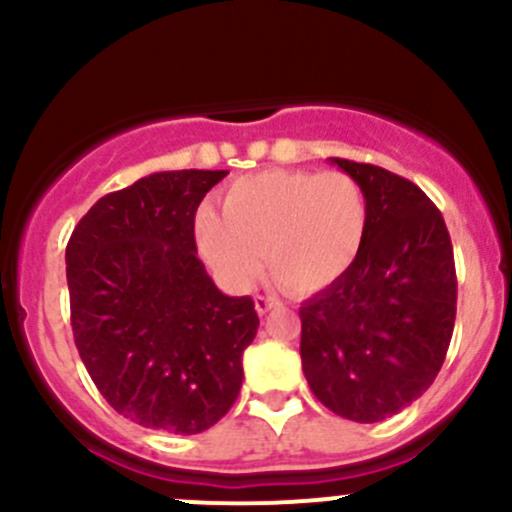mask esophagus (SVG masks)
<instances>
[{"label":"esophagus","instance_id":"1","mask_svg":"<svg viewBox=\"0 0 512 512\" xmlns=\"http://www.w3.org/2000/svg\"><path fill=\"white\" fill-rule=\"evenodd\" d=\"M277 307H280V299L265 297V294H257V297H255L257 314H267V312H272V309H277Z\"/></svg>","mask_w":512,"mask_h":512}]
</instances>
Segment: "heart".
<instances>
[{"label": "heart", "instance_id": "obj_1", "mask_svg": "<svg viewBox=\"0 0 512 512\" xmlns=\"http://www.w3.org/2000/svg\"><path fill=\"white\" fill-rule=\"evenodd\" d=\"M369 210L361 185L347 173L262 170L237 178L223 213H195V240L215 275L250 289L267 262L287 292L317 294L337 285L364 247Z\"/></svg>", "mask_w": 512, "mask_h": 512}]
</instances>
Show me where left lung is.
I'll use <instances>...</instances> for the list:
<instances>
[{
    "instance_id": "1",
    "label": "left lung",
    "mask_w": 512,
    "mask_h": 512,
    "mask_svg": "<svg viewBox=\"0 0 512 512\" xmlns=\"http://www.w3.org/2000/svg\"><path fill=\"white\" fill-rule=\"evenodd\" d=\"M369 210L354 267L299 307L302 371L337 416L376 423L433 384L456 322V265L443 215L418 185L379 165L329 158Z\"/></svg>"
}]
</instances>
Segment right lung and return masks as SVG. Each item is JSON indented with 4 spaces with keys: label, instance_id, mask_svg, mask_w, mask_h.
Segmentation results:
<instances>
[{
    "label": "right lung",
    "instance_id": "add662e5",
    "mask_svg": "<svg viewBox=\"0 0 512 512\" xmlns=\"http://www.w3.org/2000/svg\"><path fill=\"white\" fill-rule=\"evenodd\" d=\"M227 170H163L103 195L66 245L71 329L86 371L121 416L200 433L235 404L260 319L215 287L195 210Z\"/></svg>",
    "mask_w": 512,
    "mask_h": 512
}]
</instances>
